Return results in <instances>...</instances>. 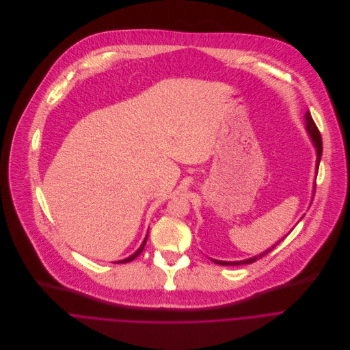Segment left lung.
<instances>
[{"label":"left lung","mask_w":350,"mask_h":350,"mask_svg":"<svg viewBox=\"0 0 350 350\" xmlns=\"http://www.w3.org/2000/svg\"><path fill=\"white\" fill-rule=\"evenodd\" d=\"M305 120H306V129H308V132L310 133V137H312V141H313V144H314V146H316V150H317V168H319V164H320V159H321V153H323V142H321V135H320V132H319V128L316 126V124H314V121H313V118H312V116H310V113L309 111H306V114H305ZM277 245V244H275ZM275 245H273L271 248H269V250H266L265 252H262V254H259V255H256V256H254V258H250V259H245V260H239V262H226V260H215V259H213L215 263H218V265H224V266H230V265H245V263H252V262H255V260H258L259 258H262V256H265V255H267Z\"/></svg>","instance_id":"obj_1"}]
</instances>
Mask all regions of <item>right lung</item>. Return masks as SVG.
<instances>
[{
  "instance_id": "1",
  "label": "right lung",
  "mask_w": 350,
  "mask_h": 350,
  "mask_svg": "<svg viewBox=\"0 0 350 350\" xmlns=\"http://www.w3.org/2000/svg\"><path fill=\"white\" fill-rule=\"evenodd\" d=\"M146 240H148V236H146V239L144 240V243H142V245L139 247V250L135 252V254H132L131 256H128V258H125V259H122V260H118L117 263H126V262H131V260H133L139 254H141L142 251H144V248H145V244H146Z\"/></svg>"
}]
</instances>
